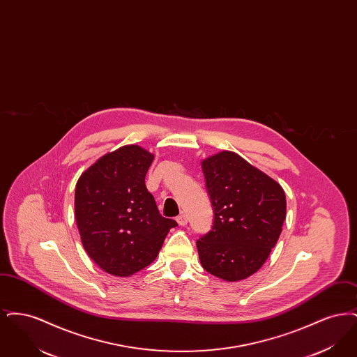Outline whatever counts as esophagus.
<instances>
[{"mask_svg":"<svg viewBox=\"0 0 357 357\" xmlns=\"http://www.w3.org/2000/svg\"><path fill=\"white\" fill-rule=\"evenodd\" d=\"M176 222L181 225V226H186L187 225V215L186 214H181L176 217Z\"/></svg>","mask_w":357,"mask_h":357,"instance_id":"esophagus-1","label":"esophagus"}]
</instances>
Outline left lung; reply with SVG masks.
<instances>
[{
  "instance_id": "8db88e82",
  "label": "left lung",
  "mask_w": 357,
  "mask_h": 357,
  "mask_svg": "<svg viewBox=\"0 0 357 357\" xmlns=\"http://www.w3.org/2000/svg\"><path fill=\"white\" fill-rule=\"evenodd\" d=\"M202 171L214 221L197 241L201 264L225 281L248 278L265 264L282 231L285 192L230 151L204 159Z\"/></svg>"
}]
</instances>
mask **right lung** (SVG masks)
<instances>
[{"instance_id": "right-lung-1", "label": "right lung", "mask_w": 357, "mask_h": 357, "mask_svg": "<svg viewBox=\"0 0 357 357\" xmlns=\"http://www.w3.org/2000/svg\"><path fill=\"white\" fill-rule=\"evenodd\" d=\"M153 155L139 146L107 153L80 176L75 217L85 252L104 272L128 277L149 266L178 223L160 215L144 179Z\"/></svg>"}]
</instances>
